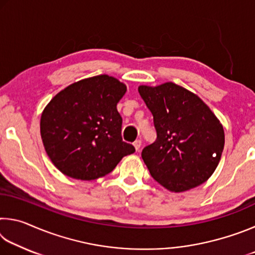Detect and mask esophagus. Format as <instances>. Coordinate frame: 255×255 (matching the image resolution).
<instances>
[{
	"mask_svg": "<svg viewBox=\"0 0 255 255\" xmlns=\"http://www.w3.org/2000/svg\"><path fill=\"white\" fill-rule=\"evenodd\" d=\"M140 146H141V140L137 139V140L133 141V147H135V149H136V150H139Z\"/></svg>",
	"mask_w": 255,
	"mask_h": 255,
	"instance_id": "esophagus-1",
	"label": "esophagus"
}]
</instances>
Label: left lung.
<instances>
[{
    "label": "left lung",
    "instance_id": "obj_1",
    "mask_svg": "<svg viewBox=\"0 0 255 255\" xmlns=\"http://www.w3.org/2000/svg\"><path fill=\"white\" fill-rule=\"evenodd\" d=\"M138 92L152 112L157 133L141 152L153 179L173 192L206 182L225 144L223 125L214 112L197 94L172 82L140 85Z\"/></svg>",
    "mask_w": 255,
    "mask_h": 255
}]
</instances>
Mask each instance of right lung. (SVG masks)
I'll return each mask as SVG.
<instances>
[{
    "label": "right lung",
    "instance_id": "1",
    "mask_svg": "<svg viewBox=\"0 0 255 255\" xmlns=\"http://www.w3.org/2000/svg\"><path fill=\"white\" fill-rule=\"evenodd\" d=\"M127 86L97 75L75 82L51 99L41 114L40 135L54 165L70 178L96 180L135 152L123 141L117 103Z\"/></svg>",
    "mask_w": 255,
    "mask_h": 255
}]
</instances>
